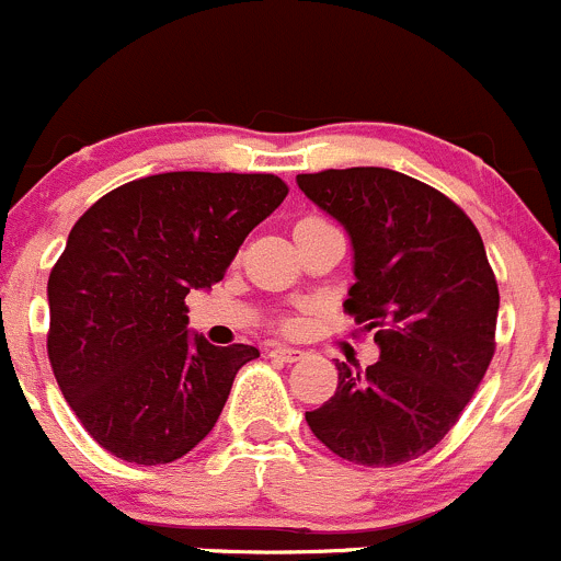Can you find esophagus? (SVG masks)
<instances>
[{
  "label": "esophagus",
  "mask_w": 561,
  "mask_h": 561,
  "mask_svg": "<svg viewBox=\"0 0 561 561\" xmlns=\"http://www.w3.org/2000/svg\"><path fill=\"white\" fill-rule=\"evenodd\" d=\"M271 358L274 360H282V364H296V360H301L304 358V353L301 350H296V347H271Z\"/></svg>",
  "instance_id": "1"
}]
</instances>
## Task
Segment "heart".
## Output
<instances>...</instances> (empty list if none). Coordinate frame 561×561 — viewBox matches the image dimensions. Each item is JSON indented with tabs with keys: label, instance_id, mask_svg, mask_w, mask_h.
Returning a JSON list of instances; mask_svg holds the SVG:
<instances>
[{
	"label": "heart",
	"instance_id": "heart-1",
	"mask_svg": "<svg viewBox=\"0 0 561 561\" xmlns=\"http://www.w3.org/2000/svg\"><path fill=\"white\" fill-rule=\"evenodd\" d=\"M304 222H317V219L314 217H307V219H304Z\"/></svg>",
	"mask_w": 561,
	"mask_h": 561
}]
</instances>
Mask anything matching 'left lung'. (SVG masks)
Listing matches in <instances>:
<instances>
[{"label":"left lung","instance_id":"obj_1","mask_svg":"<svg viewBox=\"0 0 561 561\" xmlns=\"http://www.w3.org/2000/svg\"><path fill=\"white\" fill-rule=\"evenodd\" d=\"M298 186L353 241L344 312L375 331L380 360L336 364V393L307 412L312 434L364 467L428 454L494 358L500 290L472 219L434 186L388 168L301 173Z\"/></svg>","mask_w":561,"mask_h":561}]
</instances>
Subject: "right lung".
I'll use <instances>...</instances> for the list:
<instances>
[{
    "mask_svg": "<svg viewBox=\"0 0 561 561\" xmlns=\"http://www.w3.org/2000/svg\"><path fill=\"white\" fill-rule=\"evenodd\" d=\"M287 195L274 173L175 171L100 197L48 276V358L94 443L133 463L186 456L257 347L190 336L184 298L225 276Z\"/></svg>",
    "mask_w": 561,
    "mask_h": 561,
    "instance_id": "add662e5",
    "label": "right lung"
}]
</instances>
